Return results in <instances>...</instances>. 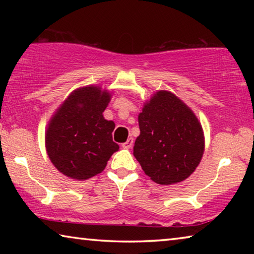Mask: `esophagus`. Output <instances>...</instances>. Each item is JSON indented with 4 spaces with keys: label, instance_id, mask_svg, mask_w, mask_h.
<instances>
[{
    "label": "esophagus",
    "instance_id": "esophagus-1",
    "mask_svg": "<svg viewBox=\"0 0 254 254\" xmlns=\"http://www.w3.org/2000/svg\"><path fill=\"white\" fill-rule=\"evenodd\" d=\"M132 145H133V139H132V137H128V139L126 141V142L122 143V147L124 149H130V148H132Z\"/></svg>",
    "mask_w": 254,
    "mask_h": 254
}]
</instances>
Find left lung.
Wrapping results in <instances>:
<instances>
[{
	"mask_svg": "<svg viewBox=\"0 0 254 254\" xmlns=\"http://www.w3.org/2000/svg\"><path fill=\"white\" fill-rule=\"evenodd\" d=\"M140 135L133 154L154 183L171 185L194 173L204 153V133L189 107L168 91H159L139 114Z\"/></svg>",
	"mask_w": 254,
	"mask_h": 254,
	"instance_id": "obj_1",
	"label": "left lung"
}]
</instances>
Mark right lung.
<instances>
[{
	"label": "right lung",
	"instance_id": "right-lung-1",
	"mask_svg": "<svg viewBox=\"0 0 254 254\" xmlns=\"http://www.w3.org/2000/svg\"><path fill=\"white\" fill-rule=\"evenodd\" d=\"M111 94L98 86L72 92L53 115L46 131V149L53 165L71 179L102 173L119 145L112 139L115 124L103 117Z\"/></svg>",
	"mask_w": 254,
	"mask_h": 254
}]
</instances>
